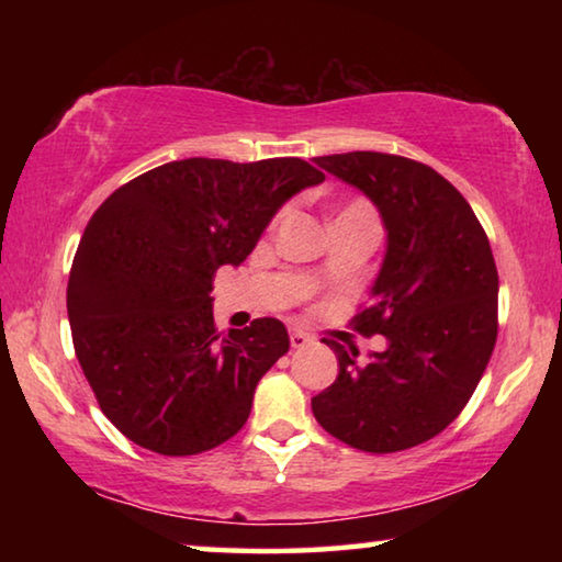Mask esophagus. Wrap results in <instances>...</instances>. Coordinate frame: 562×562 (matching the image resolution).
<instances>
[{
    "instance_id": "1",
    "label": "esophagus",
    "mask_w": 562,
    "mask_h": 562,
    "mask_svg": "<svg viewBox=\"0 0 562 562\" xmlns=\"http://www.w3.org/2000/svg\"><path fill=\"white\" fill-rule=\"evenodd\" d=\"M310 341H312V337L307 335V331H302V329H292V331H290V345H292L294 349L307 347Z\"/></svg>"
}]
</instances>
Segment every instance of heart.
<instances>
[{
	"label": "heart",
	"mask_w": 562,
	"mask_h": 562,
	"mask_svg": "<svg viewBox=\"0 0 562 562\" xmlns=\"http://www.w3.org/2000/svg\"><path fill=\"white\" fill-rule=\"evenodd\" d=\"M349 215H374V211H372V205H367L364 201H355V203H349V205L341 207L339 215H337V221H339V217H349ZM278 221H280V215L274 217V223H278Z\"/></svg>",
	"instance_id": "obj_1"
}]
</instances>
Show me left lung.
<instances>
[{
  "mask_svg": "<svg viewBox=\"0 0 562 562\" xmlns=\"http://www.w3.org/2000/svg\"><path fill=\"white\" fill-rule=\"evenodd\" d=\"M315 164L382 213L386 255L351 325L382 335L386 349L359 361L355 345L325 339L339 374L312 398V414L351 449H412L463 412L496 347L498 270L486 231L459 190L418 160L355 150Z\"/></svg>",
  "mask_w": 562,
  "mask_h": 562,
  "instance_id": "obj_1",
  "label": "left lung"
}]
</instances>
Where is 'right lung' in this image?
Listing matches in <instances>:
<instances>
[{
    "label": "right lung",
    "instance_id": "right-lung-1",
    "mask_svg": "<svg viewBox=\"0 0 562 562\" xmlns=\"http://www.w3.org/2000/svg\"><path fill=\"white\" fill-rule=\"evenodd\" d=\"M325 173L302 158H186L128 180L91 215L66 310L109 422L148 451L193 456L243 429L255 386L290 349L280 319L217 331L213 278Z\"/></svg>",
    "mask_w": 562,
    "mask_h": 562
}]
</instances>
